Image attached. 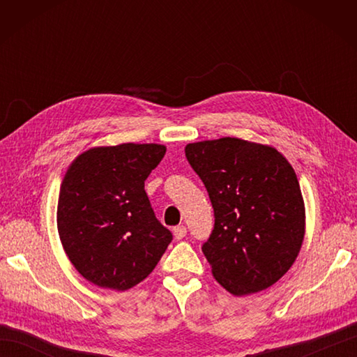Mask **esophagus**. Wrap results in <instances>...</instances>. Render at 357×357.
Returning <instances> with one entry per match:
<instances>
[{
	"instance_id": "obj_1",
	"label": "esophagus",
	"mask_w": 357,
	"mask_h": 357,
	"mask_svg": "<svg viewBox=\"0 0 357 357\" xmlns=\"http://www.w3.org/2000/svg\"><path fill=\"white\" fill-rule=\"evenodd\" d=\"M185 234H187V229L184 225H178V227H174V229H173V236L176 238L178 241L185 238Z\"/></svg>"
}]
</instances>
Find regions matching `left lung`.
<instances>
[{"mask_svg":"<svg viewBox=\"0 0 357 357\" xmlns=\"http://www.w3.org/2000/svg\"><path fill=\"white\" fill-rule=\"evenodd\" d=\"M185 156L215 210L202 252L219 285L247 296L278 282L305 236L304 196L288 159L267 144L230 136L187 144Z\"/></svg>","mask_w":357,"mask_h":357,"instance_id":"1","label":"left lung"}]
</instances>
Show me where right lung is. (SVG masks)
Wrapping results in <instances>:
<instances>
[{
    "instance_id": "add662e5",
    "label": "right lung",
    "mask_w": 357,
    "mask_h": 357,
    "mask_svg": "<svg viewBox=\"0 0 357 357\" xmlns=\"http://www.w3.org/2000/svg\"><path fill=\"white\" fill-rule=\"evenodd\" d=\"M165 150L153 142L92 147L67 169L58 196V234L89 282L126 291L153 271L169 247L172 233L144 190Z\"/></svg>"
}]
</instances>
